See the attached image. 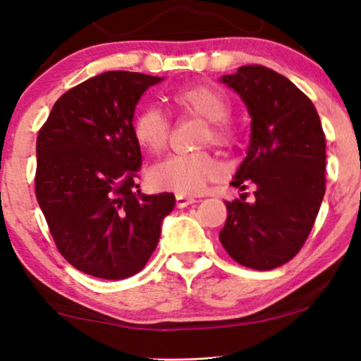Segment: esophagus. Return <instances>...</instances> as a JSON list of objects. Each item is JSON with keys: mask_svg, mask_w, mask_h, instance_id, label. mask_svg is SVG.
I'll return each instance as SVG.
<instances>
[{"mask_svg": "<svg viewBox=\"0 0 361 361\" xmlns=\"http://www.w3.org/2000/svg\"><path fill=\"white\" fill-rule=\"evenodd\" d=\"M195 199H192V197H184V195H177L176 197V205L177 209H185V207H189L192 204H195Z\"/></svg>", "mask_w": 361, "mask_h": 361, "instance_id": "1", "label": "esophagus"}]
</instances>
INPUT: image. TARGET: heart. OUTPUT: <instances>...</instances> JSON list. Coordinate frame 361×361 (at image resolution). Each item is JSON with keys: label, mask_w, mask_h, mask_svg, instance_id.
<instances>
[{"label": "heart", "mask_w": 361, "mask_h": 361, "mask_svg": "<svg viewBox=\"0 0 361 361\" xmlns=\"http://www.w3.org/2000/svg\"><path fill=\"white\" fill-rule=\"evenodd\" d=\"M171 100L180 111L199 116L209 123L205 141L219 146H230L235 133L226 125L230 105L225 95L209 85H190L172 93ZM136 141L151 152L166 147L171 135V123L157 108H146L136 116L133 125ZM221 176V167L207 152H179L157 162L147 172V180L154 190L174 192L177 195L202 194L209 182Z\"/></svg>", "instance_id": "obj_1"}]
</instances>
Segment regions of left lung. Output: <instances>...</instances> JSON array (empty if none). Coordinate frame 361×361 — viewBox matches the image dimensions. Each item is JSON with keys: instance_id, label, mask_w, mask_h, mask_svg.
Returning <instances> with one entry per match:
<instances>
[{"instance_id": "1", "label": "left lung", "mask_w": 361, "mask_h": 361, "mask_svg": "<svg viewBox=\"0 0 361 361\" xmlns=\"http://www.w3.org/2000/svg\"><path fill=\"white\" fill-rule=\"evenodd\" d=\"M220 82L251 118L246 157L231 180L255 202L226 204L219 238L246 268L268 271L293 259L312 230L325 194V136L314 103L289 78L263 66H245Z\"/></svg>"}]
</instances>
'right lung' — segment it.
I'll list each match as a JSON object with an SVG mask.
<instances>
[{
	"mask_svg": "<svg viewBox=\"0 0 361 361\" xmlns=\"http://www.w3.org/2000/svg\"><path fill=\"white\" fill-rule=\"evenodd\" d=\"M164 80L111 71L71 88L52 106L36 142V197L63 258L82 273L126 279L145 268L174 194L135 190L141 147L137 102Z\"/></svg>",
	"mask_w": 361,
	"mask_h": 361,
	"instance_id": "obj_1",
	"label": "right lung"
}]
</instances>
